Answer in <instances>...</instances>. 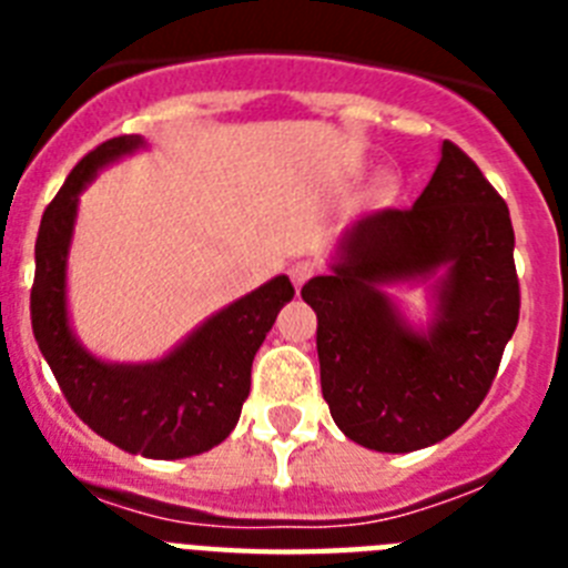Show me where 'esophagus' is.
Returning <instances> with one entry per match:
<instances>
[{
  "label": "esophagus",
  "instance_id": "1",
  "mask_svg": "<svg viewBox=\"0 0 568 568\" xmlns=\"http://www.w3.org/2000/svg\"><path fill=\"white\" fill-rule=\"evenodd\" d=\"M287 273H290V281L295 284V290H301L315 275V264L310 258H298V261H293V264H290Z\"/></svg>",
  "mask_w": 568,
  "mask_h": 568
}]
</instances>
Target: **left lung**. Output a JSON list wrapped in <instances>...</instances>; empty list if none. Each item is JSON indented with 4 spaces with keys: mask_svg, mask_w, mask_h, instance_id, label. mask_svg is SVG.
<instances>
[{
    "mask_svg": "<svg viewBox=\"0 0 568 568\" xmlns=\"http://www.w3.org/2000/svg\"><path fill=\"white\" fill-rule=\"evenodd\" d=\"M447 270L439 315L415 334L384 283ZM318 315L321 393L341 433L375 453L424 449L480 406L518 327L520 284L509 207L480 168L444 142L413 207L364 215L329 275L304 284Z\"/></svg>",
    "mask_w": 568,
    "mask_h": 568,
    "instance_id": "obj_1",
    "label": "left lung"
}]
</instances>
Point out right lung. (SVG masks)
I'll list each match as a JSON object with an SVG mask.
<instances>
[{
  "mask_svg": "<svg viewBox=\"0 0 568 568\" xmlns=\"http://www.w3.org/2000/svg\"><path fill=\"white\" fill-rule=\"evenodd\" d=\"M139 144V135H115L90 150L44 207L30 287V324L70 409L93 433L144 458H190L233 433L241 404L250 395L255 353L295 290L287 275H275L204 321L155 364H104L84 353L70 333L64 307V264L79 193L99 168Z\"/></svg>",
  "mask_w": 568,
  "mask_h": 568,
  "instance_id": "add662e5",
  "label": "right lung"
}]
</instances>
